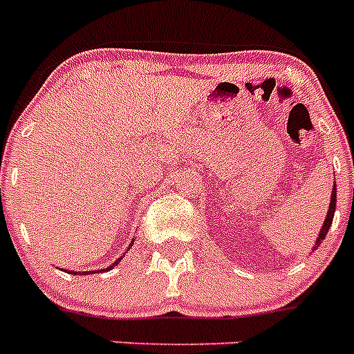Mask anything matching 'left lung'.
<instances>
[{"mask_svg": "<svg viewBox=\"0 0 354 354\" xmlns=\"http://www.w3.org/2000/svg\"><path fill=\"white\" fill-rule=\"evenodd\" d=\"M335 205H337V189H335V186H333V192H331V200H330V209H328L326 220H324L323 228H321V232H319V236H317V241H315V248H317V246L323 243V239L326 237L328 230H330L331 221H333V214H335Z\"/></svg>", "mask_w": 354, "mask_h": 354, "instance_id": "1", "label": "left lung"}]
</instances>
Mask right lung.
<instances>
[{"instance_id": "add662e5", "label": "right lung", "mask_w": 354, "mask_h": 354, "mask_svg": "<svg viewBox=\"0 0 354 354\" xmlns=\"http://www.w3.org/2000/svg\"><path fill=\"white\" fill-rule=\"evenodd\" d=\"M120 261H122V257H120V259H118V261H117V262H120ZM117 262H113V266H115V264H117ZM113 266H109V268H113ZM109 268H108V270H109ZM74 274H76V273H74Z\"/></svg>"}]
</instances>
